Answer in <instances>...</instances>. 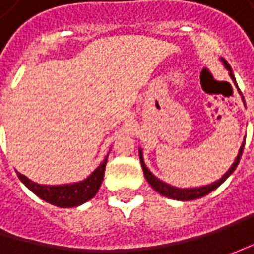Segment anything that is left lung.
<instances>
[{
  "label": "left lung",
  "instance_id": "8db88e82",
  "mask_svg": "<svg viewBox=\"0 0 254 254\" xmlns=\"http://www.w3.org/2000/svg\"><path fill=\"white\" fill-rule=\"evenodd\" d=\"M222 62L225 64V67L229 70V76L232 77V80L236 83V80H235V76L232 73V69H230L229 64L225 61V59H222ZM239 93L242 94V92L239 90ZM242 99H243V96H242ZM243 102H245V99H243ZM243 147H245V141L242 144V147H240L239 154H238V157H236V160L235 162L232 164V167L229 168V171H226V174L220 178V180L215 181L213 184H209V185H205V187H199V188H185V190H181V188H175V187H171L168 184H165V182H162L160 181L157 177H154L151 174V171L147 168V165H145V162H144V158H142V151L140 150V162H141V167L142 171H144V177L147 178L148 181V184L151 185L154 190H157L158 193H161L164 196H167V198H171V199H177V200H192V199H198V198H202V196H205V195H208L209 192H212L213 190H216L218 187H219L220 184H223L225 181L228 180V177H229L230 174L233 172V171L236 170V167H238V164L240 161V157H242V152H243Z\"/></svg>",
  "mask_w": 254,
  "mask_h": 254
}]
</instances>
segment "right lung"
Returning a JSON list of instances; mask_svg holds the SVG:
<instances>
[{
    "instance_id": "obj_1",
    "label": "right lung",
    "mask_w": 254,
    "mask_h": 254,
    "mask_svg": "<svg viewBox=\"0 0 254 254\" xmlns=\"http://www.w3.org/2000/svg\"><path fill=\"white\" fill-rule=\"evenodd\" d=\"M106 162H107V157L86 180L74 182V184L41 185V184H36V182L28 180L25 175L19 174V172H18V178L24 182L28 190H32L36 196L46 200L48 203H52L59 208H73V206H79L84 202L90 200L97 193V190L102 185L103 178H104Z\"/></svg>"
}]
</instances>
